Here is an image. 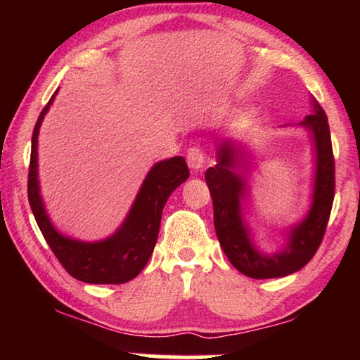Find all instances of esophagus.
<instances>
[{
	"instance_id": "34e87169",
	"label": "esophagus",
	"mask_w": 360,
	"mask_h": 360,
	"mask_svg": "<svg viewBox=\"0 0 360 360\" xmlns=\"http://www.w3.org/2000/svg\"><path fill=\"white\" fill-rule=\"evenodd\" d=\"M186 162H188V167H190V169L193 170V172L203 170L205 162H206L205 150L201 149V147H198V146L190 147L188 154H186Z\"/></svg>"
}]
</instances>
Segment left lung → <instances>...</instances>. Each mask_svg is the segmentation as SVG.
<instances>
[{
	"instance_id": "obj_1",
	"label": "left lung",
	"mask_w": 360,
	"mask_h": 360,
	"mask_svg": "<svg viewBox=\"0 0 360 360\" xmlns=\"http://www.w3.org/2000/svg\"><path fill=\"white\" fill-rule=\"evenodd\" d=\"M300 124L311 132L316 152L313 203L307 218L290 229L288 243L282 252L265 255L255 249L243 219L240 201L248 195L243 174L248 175L249 172L243 147L231 139L221 141L216 152L218 164L205 174L213 198L214 229L221 248L229 262L250 278H277L298 272L313 259L326 233L334 200V155L328 116L313 101V115H308Z\"/></svg>"
}]
</instances>
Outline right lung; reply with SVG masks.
I'll list each match as a JSON object with an SVG mask.
<instances>
[{
	"instance_id": "obj_1",
	"label": "right lung",
	"mask_w": 360,
	"mask_h": 360,
	"mask_svg": "<svg viewBox=\"0 0 360 360\" xmlns=\"http://www.w3.org/2000/svg\"><path fill=\"white\" fill-rule=\"evenodd\" d=\"M57 91L39 115L34 126L31 162H29L27 198L36 223L49 248L62 267L73 278L85 283H126L139 275L154 252L159 236L162 210L172 191L190 176L184 157L157 162L147 174L134 205L115 234L98 243H83L67 238L53 228L44 208L37 180V136L42 120L51 108Z\"/></svg>"
}]
</instances>
